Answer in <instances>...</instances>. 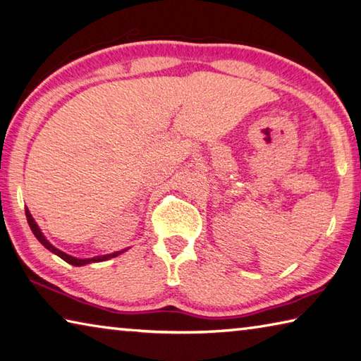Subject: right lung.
Segmentation results:
<instances>
[{
	"label": "right lung",
	"instance_id": "right-lung-1",
	"mask_svg": "<svg viewBox=\"0 0 361 361\" xmlns=\"http://www.w3.org/2000/svg\"><path fill=\"white\" fill-rule=\"evenodd\" d=\"M25 214H26V221H28V224H30V227H31L32 233H35V237L39 240V243H41L44 247H47L50 252L56 254L58 257H61L63 260H66L68 264L74 265V267H82V265H87V264H93V262L109 260V259L116 257V255H120V254H123L124 251H126V249H123V251H116V252L106 254V255H97V257H91V259H77V257H72V255H69V254H66V252H63V251H60V249H58V247H55L54 245L50 243V241H49L47 238L44 237V233L41 232V228H39V226L36 224V221H35V218H32V216H31L28 208L25 209Z\"/></svg>",
	"mask_w": 361,
	"mask_h": 361
}]
</instances>
